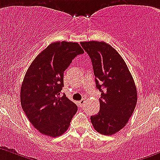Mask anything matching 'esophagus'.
<instances>
[{"instance_id": "1", "label": "esophagus", "mask_w": 160, "mask_h": 160, "mask_svg": "<svg viewBox=\"0 0 160 160\" xmlns=\"http://www.w3.org/2000/svg\"><path fill=\"white\" fill-rule=\"evenodd\" d=\"M84 103H85V100H80V101H78V105L80 106V108H82L83 106V104H84Z\"/></svg>"}]
</instances>
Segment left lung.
<instances>
[{"label":"left lung","mask_w":160,"mask_h":160,"mask_svg":"<svg viewBox=\"0 0 160 160\" xmlns=\"http://www.w3.org/2000/svg\"><path fill=\"white\" fill-rule=\"evenodd\" d=\"M90 57L96 85L101 96L100 112L91 116L99 133L112 136L124 128L137 103V90L123 59L103 41L80 42Z\"/></svg>","instance_id":"1"}]
</instances>
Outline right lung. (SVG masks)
<instances>
[{"instance_id":"1","label":"right lung","mask_w":160,"mask_h":160,"mask_svg":"<svg viewBox=\"0 0 160 160\" xmlns=\"http://www.w3.org/2000/svg\"><path fill=\"white\" fill-rule=\"evenodd\" d=\"M83 50L77 42H54L32 62L23 80L21 103L30 123L41 133L57 137L64 133L77 112L65 95L64 72Z\"/></svg>"}]
</instances>
